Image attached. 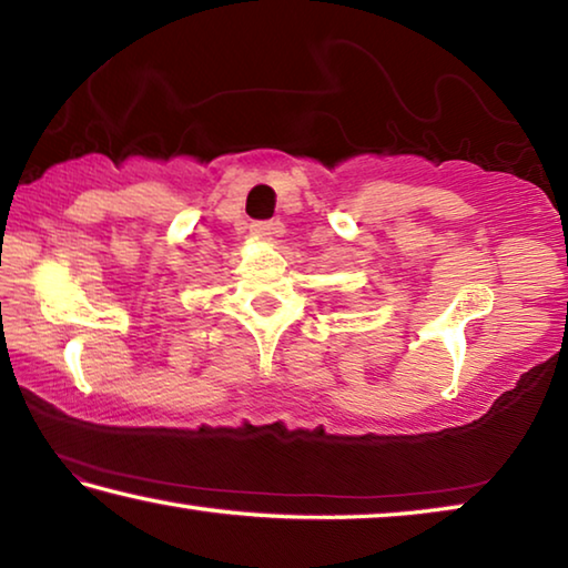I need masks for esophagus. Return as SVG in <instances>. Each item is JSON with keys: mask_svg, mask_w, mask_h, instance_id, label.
I'll return each instance as SVG.
<instances>
[{"mask_svg": "<svg viewBox=\"0 0 568 568\" xmlns=\"http://www.w3.org/2000/svg\"><path fill=\"white\" fill-rule=\"evenodd\" d=\"M275 233H277V223H265V220H261V223L250 225V235L255 240H271Z\"/></svg>", "mask_w": 568, "mask_h": 568, "instance_id": "esophagus-1", "label": "esophagus"}]
</instances>
